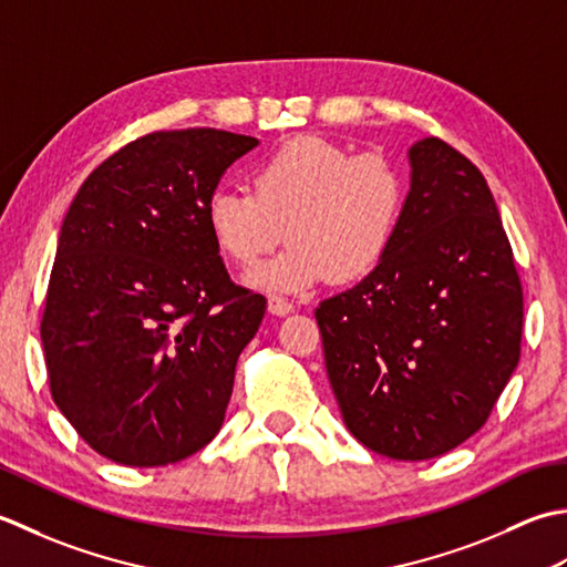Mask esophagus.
<instances>
[{
  "label": "esophagus",
  "instance_id": "34e87169",
  "mask_svg": "<svg viewBox=\"0 0 567 567\" xmlns=\"http://www.w3.org/2000/svg\"><path fill=\"white\" fill-rule=\"evenodd\" d=\"M269 313L271 316H288L293 313V303L281 296H269Z\"/></svg>",
  "mask_w": 567,
  "mask_h": 567
}]
</instances>
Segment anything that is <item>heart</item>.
Masks as SVG:
<instances>
[{"mask_svg":"<svg viewBox=\"0 0 567 567\" xmlns=\"http://www.w3.org/2000/svg\"><path fill=\"white\" fill-rule=\"evenodd\" d=\"M409 181L394 158L354 154L320 136H296L261 158L251 190L217 188L205 205L215 247L251 267L286 239L281 257L245 281L300 293L330 276L340 284L372 276L394 249L406 215Z\"/></svg>","mask_w":567,"mask_h":567,"instance_id":"obj_1","label":"heart"}]
</instances>
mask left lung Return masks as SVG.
<instances>
[{
	"instance_id": "obj_1",
	"label": "left lung",
	"mask_w": 567,
	"mask_h": 567,
	"mask_svg": "<svg viewBox=\"0 0 567 567\" xmlns=\"http://www.w3.org/2000/svg\"><path fill=\"white\" fill-rule=\"evenodd\" d=\"M401 233L381 267L316 308L348 431L431 460L489 419L522 352L524 296L487 181L435 136L409 148Z\"/></svg>"
}]
</instances>
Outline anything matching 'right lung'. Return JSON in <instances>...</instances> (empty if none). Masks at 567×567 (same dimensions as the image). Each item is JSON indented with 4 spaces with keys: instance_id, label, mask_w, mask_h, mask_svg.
<instances>
[{
    "instance_id": "obj_1",
    "label": "right lung",
    "mask_w": 567,
    "mask_h": 567,
    "mask_svg": "<svg viewBox=\"0 0 567 567\" xmlns=\"http://www.w3.org/2000/svg\"><path fill=\"white\" fill-rule=\"evenodd\" d=\"M259 138L154 132L90 173L58 235L41 320L55 406L112 462L171 465L213 441L267 298L229 281L205 205Z\"/></svg>"
}]
</instances>
